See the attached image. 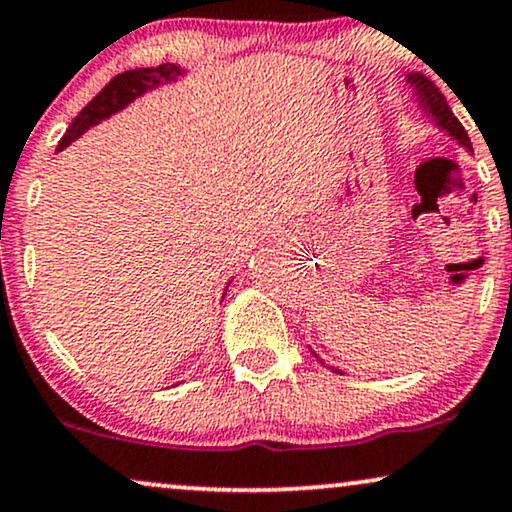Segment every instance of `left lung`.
Wrapping results in <instances>:
<instances>
[{"instance_id": "obj_1", "label": "left lung", "mask_w": 512, "mask_h": 512, "mask_svg": "<svg viewBox=\"0 0 512 512\" xmlns=\"http://www.w3.org/2000/svg\"><path fill=\"white\" fill-rule=\"evenodd\" d=\"M405 79H407V84L412 86L414 100H417V109H421V114H424L428 121H433L435 128L445 131L449 138L459 142L461 147H466L468 152H473V149H470V138H468L466 128H463L461 121L454 117V112L449 109L445 95L440 93V88L435 86L431 79L424 77V74H419V72H410ZM313 356H316V353H313ZM320 363H323V360H320ZM332 370H335V367H332ZM335 372H339V370H335Z\"/></svg>"}]
</instances>
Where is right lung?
Here are the masks:
<instances>
[{
    "label": "right lung",
    "instance_id": "add662e5",
    "mask_svg": "<svg viewBox=\"0 0 512 512\" xmlns=\"http://www.w3.org/2000/svg\"><path fill=\"white\" fill-rule=\"evenodd\" d=\"M180 77H185V70L175 63H163L159 67H140V70H128L117 74V77L109 81V84L81 109L77 117H74L70 128H67L63 135V140L58 142L56 152H63V149L70 147L74 140H79L88 128L98 126L100 121L121 112V109L131 105L135 98H140V95L154 91V88H159L163 84H170V81H177Z\"/></svg>",
    "mask_w": 512,
    "mask_h": 512
}]
</instances>
